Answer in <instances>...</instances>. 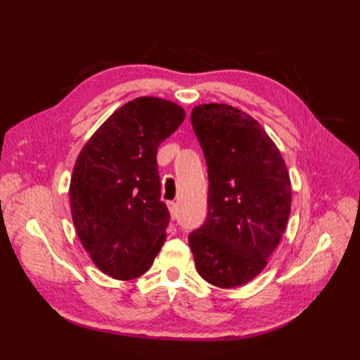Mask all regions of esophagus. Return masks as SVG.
Instances as JSON below:
<instances>
[{
	"label": "esophagus",
	"instance_id": "obj_1",
	"mask_svg": "<svg viewBox=\"0 0 360 360\" xmlns=\"http://www.w3.org/2000/svg\"><path fill=\"white\" fill-rule=\"evenodd\" d=\"M167 205H168V210H170V215H172V218L174 219V218H176V215H178V204H176L174 201H168V202H167Z\"/></svg>",
	"mask_w": 360,
	"mask_h": 360
}]
</instances>
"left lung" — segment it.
Returning a JSON list of instances; mask_svg holds the SVG:
<instances>
[{"mask_svg": "<svg viewBox=\"0 0 360 360\" xmlns=\"http://www.w3.org/2000/svg\"><path fill=\"white\" fill-rule=\"evenodd\" d=\"M192 125L209 168V210L188 235L196 269L210 285L236 288L262 272L283 236L290 181L277 145L249 114L198 105Z\"/></svg>", "mask_w": 360, "mask_h": 360, "instance_id": "8db88e82", "label": "left lung"}]
</instances>
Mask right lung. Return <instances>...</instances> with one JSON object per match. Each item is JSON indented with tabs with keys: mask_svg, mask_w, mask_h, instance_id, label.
Returning <instances> with one entry per match:
<instances>
[{
	"mask_svg": "<svg viewBox=\"0 0 360 360\" xmlns=\"http://www.w3.org/2000/svg\"><path fill=\"white\" fill-rule=\"evenodd\" d=\"M179 105L139 97L120 106L82 148L70 201L83 248L103 274L133 280L150 269L170 221L160 201L158 148L184 122Z\"/></svg>",
	"mask_w": 360,
	"mask_h": 360,
	"instance_id": "1",
	"label": "right lung"
}]
</instances>
